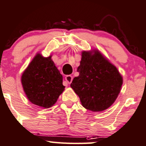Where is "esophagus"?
Wrapping results in <instances>:
<instances>
[{"label": "esophagus", "mask_w": 146, "mask_h": 146, "mask_svg": "<svg viewBox=\"0 0 146 146\" xmlns=\"http://www.w3.org/2000/svg\"><path fill=\"white\" fill-rule=\"evenodd\" d=\"M72 80H73V76H66L65 78V82L66 84H70Z\"/></svg>", "instance_id": "34e87169"}]
</instances>
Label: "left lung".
Instances as JSON below:
<instances>
[{"label": "left lung", "instance_id": "1", "mask_svg": "<svg viewBox=\"0 0 146 146\" xmlns=\"http://www.w3.org/2000/svg\"><path fill=\"white\" fill-rule=\"evenodd\" d=\"M70 87L78 96L82 105L98 112L108 109L117 98L123 84V77L98 50L82 51L80 64Z\"/></svg>", "mask_w": 146, "mask_h": 146}]
</instances>
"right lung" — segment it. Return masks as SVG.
I'll return each mask as SVG.
<instances>
[{
    "mask_svg": "<svg viewBox=\"0 0 146 146\" xmlns=\"http://www.w3.org/2000/svg\"><path fill=\"white\" fill-rule=\"evenodd\" d=\"M36 53L21 76L27 98L34 105L50 108L64 91L63 77L51 59Z\"/></svg>",
    "mask_w": 146,
    "mask_h": 146,
    "instance_id": "right-lung-1",
    "label": "right lung"
}]
</instances>
